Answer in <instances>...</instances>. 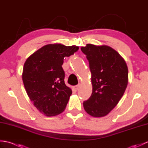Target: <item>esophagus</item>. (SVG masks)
<instances>
[{"mask_svg": "<svg viewBox=\"0 0 148 148\" xmlns=\"http://www.w3.org/2000/svg\"><path fill=\"white\" fill-rule=\"evenodd\" d=\"M79 86H80L79 84H77V85H76V86H74V90H75L77 91L78 89H79Z\"/></svg>", "mask_w": 148, "mask_h": 148, "instance_id": "obj_1", "label": "esophagus"}]
</instances>
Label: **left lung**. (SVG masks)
I'll return each mask as SVG.
<instances>
[{
	"mask_svg": "<svg viewBox=\"0 0 148 148\" xmlns=\"http://www.w3.org/2000/svg\"><path fill=\"white\" fill-rule=\"evenodd\" d=\"M92 73V93L83 102L86 112L93 117L107 115L118 104L128 84V68L120 55L108 46L88 44L81 47Z\"/></svg>",
	"mask_w": 148,
	"mask_h": 148,
	"instance_id": "obj_1",
	"label": "left lung"
}]
</instances>
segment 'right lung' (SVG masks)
I'll return each mask as SVG.
<instances>
[{"label":"right lung","mask_w":148,"mask_h":148,"mask_svg":"<svg viewBox=\"0 0 148 148\" xmlns=\"http://www.w3.org/2000/svg\"><path fill=\"white\" fill-rule=\"evenodd\" d=\"M79 47L61 44L44 46L27 58L22 79L27 95L39 111L47 116L64 111L72 94L65 84L64 59Z\"/></svg>","instance_id":"right-lung-1"}]
</instances>
